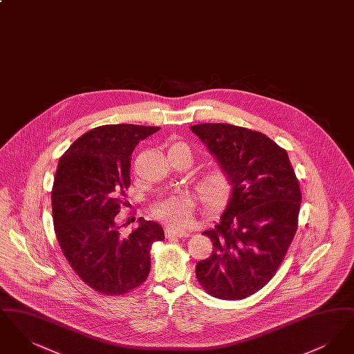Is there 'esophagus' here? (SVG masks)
<instances>
[{"label":"esophagus","instance_id":"34e87169","mask_svg":"<svg viewBox=\"0 0 354 354\" xmlns=\"http://www.w3.org/2000/svg\"><path fill=\"white\" fill-rule=\"evenodd\" d=\"M166 236L167 237H187V236H189V232L183 231V230H178L175 227H166Z\"/></svg>","mask_w":354,"mask_h":354}]
</instances>
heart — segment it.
Here are the masks:
<instances>
[{
	"instance_id": "1",
	"label": "heart",
	"mask_w": 354,
	"mask_h": 354,
	"mask_svg": "<svg viewBox=\"0 0 354 354\" xmlns=\"http://www.w3.org/2000/svg\"><path fill=\"white\" fill-rule=\"evenodd\" d=\"M182 145V143H180ZM231 189V180L225 171L214 169L205 174L199 182V192L203 201L215 205L223 202ZM194 214V201L187 194H179L169 196L155 204L153 215L174 227H187Z\"/></svg>"
}]
</instances>
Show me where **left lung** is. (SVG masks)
Segmentation results:
<instances>
[{
	"label": "left lung",
	"instance_id": "obj_1",
	"mask_svg": "<svg viewBox=\"0 0 354 354\" xmlns=\"http://www.w3.org/2000/svg\"><path fill=\"white\" fill-rule=\"evenodd\" d=\"M231 180L219 224L203 234L214 251L196 277L214 297L240 300L273 277L297 231L299 180L286 150L267 135L228 123L189 127Z\"/></svg>",
	"mask_w": 354,
	"mask_h": 354
}]
</instances>
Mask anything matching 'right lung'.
Instances as JSON below:
<instances>
[{"label": "right lung", "mask_w": 354, "mask_h": 354, "mask_svg": "<svg viewBox=\"0 0 354 354\" xmlns=\"http://www.w3.org/2000/svg\"><path fill=\"white\" fill-rule=\"evenodd\" d=\"M158 130L100 126L80 136L58 162L51 191L57 240L81 280L103 295H123L140 286L151 268L152 243L165 239L160 224L143 218L123 236L117 219L130 185L135 146Z\"/></svg>", "instance_id": "1"}]
</instances>
